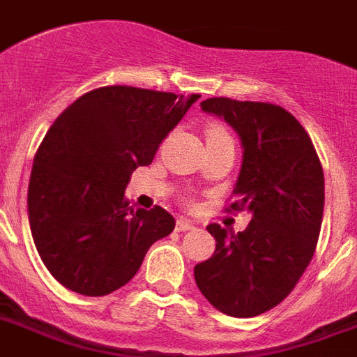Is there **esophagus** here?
<instances>
[{"instance_id": "1", "label": "esophagus", "mask_w": 357, "mask_h": 357, "mask_svg": "<svg viewBox=\"0 0 357 357\" xmlns=\"http://www.w3.org/2000/svg\"><path fill=\"white\" fill-rule=\"evenodd\" d=\"M192 228H195V222L187 221V219H179V221L176 222V230H178V232H187V230H192Z\"/></svg>"}]
</instances>
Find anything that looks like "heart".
Listing matches in <instances>:
<instances>
[{"label":"heart","instance_id":"b5f03b06","mask_svg":"<svg viewBox=\"0 0 357 357\" xmlns=\"http://www.w3.org/2000/svg\"><path fill=\"white\" fill-rule=\"evenodd\" d=\"M206 138L208 140H211V138H228V132L222 127H219V125H211L208 132H206Z\"/></svg>","mask_w":357,"mask_h":357}]
</instances>
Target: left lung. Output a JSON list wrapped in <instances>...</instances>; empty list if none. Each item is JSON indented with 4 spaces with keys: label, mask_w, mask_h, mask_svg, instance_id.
<instances>
[{
    "label": "left lung",
    "mask_w": 357,
    "mask_h": 357,
    "mask_svg": "<svg viewBox=\"0 0 357 357\" xmlns=\"http://www.w3.org/2000/svg\"><path fill=\"white\" fill-rule=\"evenodd\" d=\"M238 132L243 162L228 211H249L243 232L209 225L211 258L195 266L204 298L228 317L251 318L279 305L317 249L324 172L307 130L282 106L213 97L200 102Z\"/></svg>",
    "instance_id": "8db88e82"
}]
</instances>
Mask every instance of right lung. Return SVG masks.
I'll return each mask as SVG.
<instances>
[{"mask_svg": "<svg viewBox=\"0 0 357 357\" xmlns=\"http://www.w3.org/2000/svg\"><path fill=\"white\" fill-rule=\"evenodd\" d=\"M198 97L105 86L54 121L35 155L27 215L40 260L65 288L112 294L172 232V215L159 206L130 208L125 187Z\"/></svg>", "mask_w": 357, "mask_h": 357, "instance_id": "add662e5", "label": "right lung"}]
</instances>
